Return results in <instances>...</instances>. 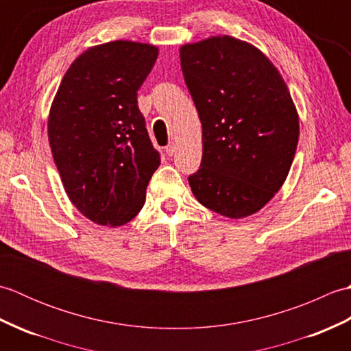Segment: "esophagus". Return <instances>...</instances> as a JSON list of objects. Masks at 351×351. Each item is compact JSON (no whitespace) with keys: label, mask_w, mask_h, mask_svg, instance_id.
I'll return each instance as SVG.
<instances>
[{"label":"esophagus","mask_w":351,"mask_h":351,"mask_svg":"<svg viewBox=\"0 0 351 351\" xmlns=\"http://www.w3.org/2000/svg\"><path fill=\"white\" fill-rule=\"evenodd\" d=\"M176 152V146H175V143H170L167 147H166V154L169 155V156H173V154Z\"/></svg>","instance_id":"34e87169"}]
</instances>
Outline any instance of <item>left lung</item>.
<instances>
[{"mask_svg": "<svg viewBox=\"0 0 351 351\" xmlns=\"http://www.w3.org/2000/svg\"><path fill=\"white\" fill-rule=\"evenodd\" d=\"M181 68L202 122L193 195L230 219L259 211L287 180L299 141L287 84L258 48L229 36L184 45Z\"/></svg>", "mask_w": 351, "mask_h": 351, "instance_id": "1", "label": "left lung"}]
</instances>
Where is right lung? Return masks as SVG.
Listing matches in <instances>:
<instances>
[{"instance_id":"right-lung-1","label":"right lung","mask_w":351,"mask_h":351,"mask_svg":"<svg viewBox=\"0 0 351 351\" xmlns=\"http://www.w3.org/2000/svg\"><path fill=\"white\" fill-rule=\"evenodd\" d=\"M158 49L128 40L88 48L58 87L48 137L71 202L99 225L121 226L143 208L160 166L137 92Z\"/></svg>"}]
</instances>
